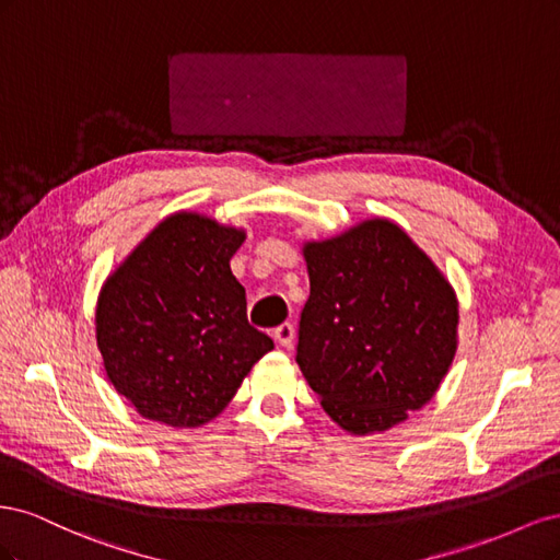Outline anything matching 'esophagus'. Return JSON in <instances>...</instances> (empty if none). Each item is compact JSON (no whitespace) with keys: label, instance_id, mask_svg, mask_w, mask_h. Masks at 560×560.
<instances>
[{"label":"esophagus","instance_id":"34e87169","mask_svg":"<svg viewBox=\"0 0 560 560\" xmlns=\"http://www.w3.org/2000/svg\"><path fill=\"white\" fill-rule=\"evenodd\" d=\"M292 338H294V327L290 325V322H284V325L273 329V341L278 346H282V348H290L292 346Z\"/></svg>","mask_w":560,"mask_h":560}]
</instances>
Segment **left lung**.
Returning a JSON list of instances; mask_svg holds the SVG:
<instances>
[{
  "label": "left lung",
  "instance_id": "8db88e82",
  "mask_svg": "<svg viewBox=\"0 0 560 560\" xmlns=\"http://www.w3.org/2000/svg\"><path fill=\"white\" fill-rule=\"evenodd\" d=\"M311 296L296 362L338 428L366 436L428 404L457 350L448 278L385 217L301 247Z\"/></svg>",
  "mask_w": 560,
  "mask_h": 560
}]
</instances>
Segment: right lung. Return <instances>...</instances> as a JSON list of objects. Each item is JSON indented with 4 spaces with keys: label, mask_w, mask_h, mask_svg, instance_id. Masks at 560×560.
Returning a JSON list of instances; mask_svg holds the SVG:
<instances>
[{
    "label": "right lung",
    "mask_w": 560,
    "mask_h": 560,
    "mask_svg": "<svg viewBox=\"0 0 560 560\" xmlns=\"http://www.w3.org/2000/svg\"><path fill=\"white\" fill-rule=\"evenodd\" d=\"M247 231L194 210L151 229L100 287L107 381L142 418L194 430L222 413L273 341L247 322L231 257Z\"/></svg>",
    "instance_id": "right-lung-1"
}]
</instances>
